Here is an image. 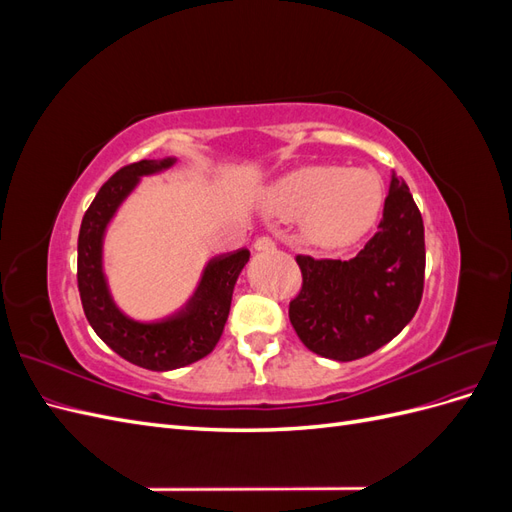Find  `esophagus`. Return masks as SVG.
<instances>
[{"mask_svg":"<svg viewBox=\"0 0 512 512\" xmlns=\"http://www.w3.org/2000/svg\"><path fill=\"white\" fill-rule=\"evenodd\" d=\"M256 252H273L275 250V241L271 237H258L254 243Z\"/></svg>","mask_w":512,"mask_h":512,"instance_id":"esophagus-1","label":"esophagus"}]
</instances>
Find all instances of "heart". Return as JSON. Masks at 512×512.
Listing matches in <instances>:
<instances>
[{
	"label": "heart",
	"mask_w": 512,
	"mask_h": 512,
	"mask_svg": "<svg viewBox=\"0 0 512 512\" xmlns=\"http://www.w3.org/2000/svg\"><path fill=\"white\" fill-rule=\"evenodd\" d=\"M267 205L280 218H303L305 235L314 243L342 247L378 220L382 183L367 168L303 166L273 185Z\"/></svg>",
	"instance_id": "obj_1"
}]
</instances>
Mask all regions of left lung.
Returning a JSON list of instances; mask_svg holds the SVG:
<instances>
[{
	"mask_svg": "<svg viewBox=\"0 0 512 512\" xmlns=\"http://www.w3.org/2000/svg\"><path fill=\"white\" fill-rule=\"evenodd\" d=\"M303 273L288 316L324 359H361L414 318L425 282V228L406 181L391 175L378 232L350 260L297 256Z\"/></svg>",
	"mask_w": 512,
	"mask_h": 512,
	"instance_id": "left-lung-1",
	"label": "left lung"
}]
</instances>
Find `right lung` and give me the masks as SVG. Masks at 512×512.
<instances>
[{
  "label": "right lung",
  "mask_w": 512,
  "mask_h": 512,
  "mask_svg": "<svg viewBox=\"0 0 512 512\" xmlns=\"http://www.w3.org/2000/svg\"><path fill=\"white\" fill-rule=\"evenodd\" d=\"M177 158L141 160L123 166L108 179L85 211L79 232V292L85 316L102 342L123 359L151 371L192 365L220 342L228 320L232 290L250 260V250L211 258L192 297L177 312L160 320H134L115 303L104 273V237L119 207L143 177L158 175Z\"/></svg>",
  "instance_id": "right-lung-1"
}]
</instances>
